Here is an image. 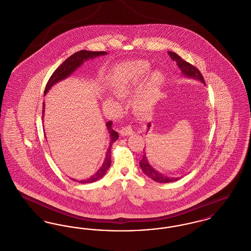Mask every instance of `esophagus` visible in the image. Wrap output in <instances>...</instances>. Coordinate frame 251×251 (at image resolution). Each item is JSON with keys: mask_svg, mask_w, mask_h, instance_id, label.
<instances>
[{"mask_svg": "<svg viewBox=\"0 0 251 251\" xmlns=\"http://www.w3.org/2000/svg\"><path fill=\"white\" fill-rule=\"evenodd\" d=\"M132 131H132L131 125H126L121 128L120 133H121V135H130L132 133Z\"/></svg>", "mask_w": 251, "mask_h": 251, "instance_id": "1", "label": "esophagus"}]
</instances>
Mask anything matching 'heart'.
I'll return each instance as SVG.
<instances>
[{
  "instance_id": "heart-1",
  "label": "heart",
  "mask_w": 251,
  "mask_h": 251,
  "mask_svg": "<svg viewBox=\"0 0 251 251\" xmlns=\"http://www.w3.org/2000/svg\"><path fill=\"white\" fill-rule=\"evenodd\" d=\"M147 63H140L137 64V66H124L120 68L114 76V86L115 90L119 94L126 93L130 87H131V82L133 80V74L141 73L148 69ZM160 80V75L155 74L153 77V83H157ZM151 105V99L150 98L149 94H145L138 98L136 100V107L141 111H146Z\"/></svg>"
}]
</instances>
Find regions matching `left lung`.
<instances>
[{
  "instance_id": "obj_1",
  "label": "left lung",
  "mask_w": 251,
  "mask_h": 251,
  "mask_svg": "<svg viewBox=\"0 0 251 251\" xmlns=\"http://www.w3.org/2000/svg\"><path fill=\"white\" fill-rule=\"evenodd\" d=\"M168 54L170 55L171 59L173 61H175L178 65L179 69L181 70V72L187 76V77H190V78H195L197 80H200L201 81L202 83H205L204 79H203L202 74L201 73V72L199 71V69H197L195 66H193L190 63L186 62L185 60L182 59L179 55H178L177 53L173 52V51H168ZM148 127L150 129L151 127V123L148 124ZM139 165L142 168L144 173L150 177L151 179L155 180L157 182H172V181H176L178 180L179 178H168L167 176L159 173L157 170H155L153 167H151L148 160H147V157L144 154L143 158L141 159V161L139 162Z\"/></svg>"
}]
</instances>
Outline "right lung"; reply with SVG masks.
<instances>
[{
	"label": "right lung",
	"instance_id": "obj_1",
	"mask_svg": "<svg viewBox=\"0 0 251 251\" xmlns=\"http://www.w3.org/2000/svg\"><path fill=\"white\" fill-rule=\"evenodd\" d=\"M106 53H107L106 51H90V50H85L75 52L74 54H72V56H70L68 59L65 60L51 74V76L49 79L48 83L46 84L44 94H46L48 92L49 89L53 84H55L56 83L60 82L61 80L66 79L67 77H69L72 72H74L76 69H78L84 63V61H85V60L89 59V58H95L97 56L104 55ZM44 105H45V103L43 102L42 118L44 117L43 116L44 115ZM106 126H107L108 131L110 132L111 141L109 144V148H108L107 152H106L105 160H104L102 166L96 172L93 176H91L89 179H85V180H80L79 182H81V183L93 182L97 179H100L102 176H104L108 168L111 166V147H112L113 143L119 138V133L115 130H113L112 121H108L106 123Z\"/></svg>",
	"mask_w": 251,
	"mask_h": 251
}]
</instances>
